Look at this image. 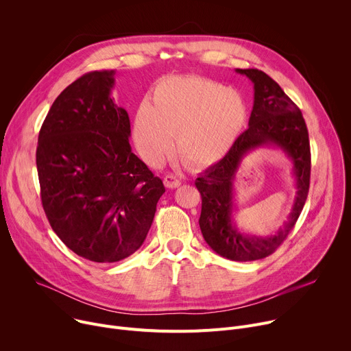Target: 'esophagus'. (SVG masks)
<instances>
[{
	"label": "esophagus",
	"instance_id": "1",
	"mask_svg": "<svg viewBox=\"0 0 351 351\" xmlns=\"http://www.w3.org/2000/svg\"><path fill=\"white\" fill-rule=\"evenodd\" d=\"M164 183H165V186L168 189H176V187H179L182 184V182L176 176H173V175H167L164 178Z\"/></svg>",
	"mask_w": 351,
	"mask_h": 351
}]
</instances>
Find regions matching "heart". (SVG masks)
Segmentation results:
<instances>
[{"label":"heart","instance_id":"1","mask_svg":"<svg viewBox=\"0 0 351 351\" xmlns=\"http://www.w3.org/2000/svg\"><path fill=\"white\" fill-rule=\"evenodd\" d=\"M247 119L242 95L203 77H167L152 88L133 124L136 148L156 167L172 152L193 169L214 165L232 148Z\"/></svg>","mask_w":351,"mask_h":351}]
</instances>
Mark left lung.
<instances>
[{
  "label": "left lung",
  "mask_w": 351,
  "mask_h": 351,
  "mask_svg": "<svg viewBox=\"0 0 351 351\" xmlns=\"http://www.w3.org/2000/svg\"><path fill=\"white\" fill-rule=\"evenodd\" d=\"M237 73L246 75L254 88L249 129L237 138L221 161L196 179L195 184L202 195L199 224L204 241L222 258L252 262L271 254L294 228L308 197L311 148L302 113L280 85L256 69H237ZM263 145H276L286 152L292 159L298 180V196L289 222L276 236L266 239L241 234L232 221L234 173L243 156Z\"/></svg>",
  "instance_id": "left-lung-1"
}]
</instances>
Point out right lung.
I'll list each match as a JSON object with an SVG mask.
<instances>
[{
	"mask_svg": "<svg viewBox=\"0 0 351 351\" xmlns=\"http://www.w3.org/2000/svg\"><path fill=\"white\" fill-rule=\"evenodd\" d=\"M114 71L86 73L53 102L39 132L40 197L53 231L97 263L129 258L145 241L162 180L132 152L130 119L114 105Z\"/></svg>",
	"mask_w": 351,
	"mask_h": 351,
	"instance_id": "right-lung-1",
	"label": "right lung"
}]
</instances>
